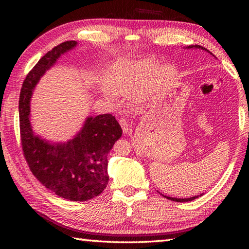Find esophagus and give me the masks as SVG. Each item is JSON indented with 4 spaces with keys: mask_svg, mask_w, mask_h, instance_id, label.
I'll return each instance as SVG.
<instances>
[{
    "mask_svg": "<svg viewBox=\"0 0 249 249\" xmlns=\"http://www.w3.org/2000/svg\"><path fill=\"white\" fill-rule=\"evenodd\" d=\"M119 123H120V125H121L122 129H123V133H124V134L129 133V125H128V123H127V121H126L125 119H120Z\"/></svg>",
    "mask_w": 249,
    "mask_h": 249,
    "instance_id": "obj_1",
    "label": "esophagus"
}]
</instances>
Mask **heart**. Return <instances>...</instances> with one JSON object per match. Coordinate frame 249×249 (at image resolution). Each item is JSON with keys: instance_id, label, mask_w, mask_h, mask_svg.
I'll list each match as a JSON object with an SVG mask.
<instances>
[{"instance_id": "obj_1", "label": "heart", "mask_w": 249, "mask_h": 249, "mask_svg": "<svg viewBox=\"0 0 249 249\" xmlns=\"http://www.w3.org/2000/svg\"><path fill=\"white\" fill-rule=\"evenodd\" d=\"M157 64V60L152 56L115 63L105 75L107 86L100 89V93L109 100H114L115 94L130 96L141 89L149 91L160 89L174 77L176 67L170 63Z\"/></svg>"}]
</instances>
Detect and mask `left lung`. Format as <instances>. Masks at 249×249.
Returning <instances> with one entry per match:
<instances>
[{
	"instance_id": "obj_1",
	"label": "left lung",
	"mask_w": 249,
	"mask_h": 249,
	"mask_svg": "<svg viewBox=\"0 0 249 249\" xmlns=\"http://www.w3.org/2000/svg\"><path fill=\"white\" fill-rule=\"evenodd\" d=\"M186 49H201V50H204L206 52H209L210 54H212V52H210L208 49L204 48L202 46H199V45H192V46H187ZM163 196V195H162ZM202 196V195H200ZM163 197L169 199V200H172V201H177V202H188V201H193L196 198H198L199 196H195V197H190V198H185V199H179V198H172V197H168V196H163Z\"/></svg>"
}]
</instances>
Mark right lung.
Wrapping results in <instances>:
<instances>
[{"instance_id": "add662e5", "label": "right lung", "mask_w": 249, "mask_h": 249, "mask_svg": "<svg viewBox=\"0 0 249 249\" xmlns=\"http://www.w3.org/2000/svg\"><path fill=\"white\" fill-rule=\"evenodd\" d=\"M77 45L70 40L54 47L28 73L19 98L20 135L25 160L46 188L67 200L87 201L107 187V156L122 136L118 121L109 113L88 116L72 139L51 142L34 133L30 120L31 98L37 83L62 54Z\"/></svg>"}]
</instances>
